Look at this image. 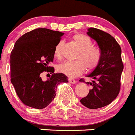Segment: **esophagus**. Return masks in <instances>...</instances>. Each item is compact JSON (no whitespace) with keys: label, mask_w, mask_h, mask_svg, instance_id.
Wrapping results in <instances>:
<instances>
[{"label":"esophagus","mask_w":135,"mask_h":135,"mask_svg":"<svg viewBox=\"0 0 135 135\" xmlns=\"http://www.w3.org/2000/svg\"><path fill=\"white\" fill-rule=\"evenodd\" d=\"M68 81H69V83H72V84H75L76 83V81L75 79H73L69 78V79H68Z\"/></svg>","instance_id":"obj_1"}]
</instances>
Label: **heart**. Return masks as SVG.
Segmentation results:
<instances>
[{"label":"heart","instance_id":"b5f03b06","mask_svg":"<svg viewBox=\"0 0 135 135\" xmlns=\"http://www.w3.org/2000/svg\"><path fill=\"white\" fill-rule=\"evenodd\" d=\"M79 48L76 56V60L66 61L58 66L60 73L70 77H75L82 74L85 68L87 71H93L100 64L102 58V52L97 47L93 46L90 37L82 33H77L72 37ZM62 41H60L56 45L54 56L60 60L62 57Z\"/></svg>","mask_w":135,"mask_h":135}]
</instances>
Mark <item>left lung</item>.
<instances>
[{"mask_svg":"<svg viewBox=\"0 0 135 135\" xmlns=\"http://www.w3.org/2000/svg\"><path fill=\"white\" fill-rule=\"evenodd\" d=\"M87 35L97 42L102 58L98 66L87 75L93 79L92 82H86L91 89L80 102L88 108L97 109L110 104L119 94L123 64L121 47L111 35L93 27L88 29ZM80 81L85 82L83 79Z\"/></svg>","mask_w":135,"mask_h":135,"instance_id":"obj_1","label":"left lung"}]
</instances>
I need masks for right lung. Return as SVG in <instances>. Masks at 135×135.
<instances>
[{
  "label": "right lung",
  "mask_w": 135,
  "mask_h": 135,
  "mask_svg": "<svg viewBox=\"0 0 135 135\" xmlns=\"http://www.w3.org/2000/svg\"><path fill=\"white\" fill-rule=\"evenodd\" d=\"M64 34L38 28L25 33L16 42L10 54V80L26 106L45 108L54 100L58 84L68 82L67 76L54 73V68L49 66L54 60V48ZM44 71L52 74L45 81L40 75Z\"/></svg>",
  "instance_id": "1"
}]
</instances>
